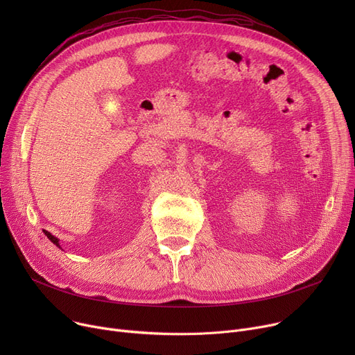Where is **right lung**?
I'll use <instances>...</instances> for the list:
<instances>
[{
  "label": "right lung",
  "mask_w": 355,
  "mask_h": 355,
  "mask_svg": "<svg viewBox=\"0 0 355 355\" xmlns=\"http://www.w3.org/2000/svg\"><path fill=\"white\" fill-rule=\"evenodd\" d=\"M43 232H44V234L49 237V240H51V243H53V245H55V246H58V248H60V243H59L60 240H59L58 237L53 236V234H51L50 232H47V230H43ZM60 249H62V248H60Z\"/></svg>",
  "instance_id": "right-lung-1"
}]
</instances>
